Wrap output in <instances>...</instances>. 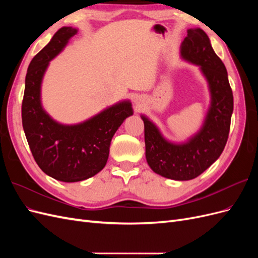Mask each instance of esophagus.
<instances>
[{"label":"esophagus","mask_w":258,"mask_h":258,"mask_svg":"<svg viewBox=\"0 0 258 258\" xmlns=\"http://www.w3.org/2000/svg\"><path fill=\"white\" fill-rule=\"evenodd\" d=\"M138 103H139V102H138V100H137V104H138Z\"/></svg>","instance_id":"obj_1"}]
</instances>
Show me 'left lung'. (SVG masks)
<instances>
[{
    "mask_svg": "<svg viewBox=\"0 0 258 258\" xmlns=\"http://www.w3.org/2000/svg\"><path fill=\"white\" fill-rule=\"evenodd\" d=\"M181 57L198 66L208 82L211 103L200 130L186 142L174 143L161 135L156 124L144 121L145 156L148 166L163 177L188 181L200 175L217 160L227 143L233 111V97L227 70L217 57L204 30H187Z\"/></svg>",
    "mask_w": 258,
    "mask_h": 258,
    "instance_id": "left-lung-1",
    "label": "left lung"
}]
</instances>
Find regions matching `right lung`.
I'll use <instances>...</instances> for the list:
<instances>
[{
    "label": "right lung",
    "instance_id": "right-lung-1",
    "mask_svg": "<svg viewBox=\"0 0 258 258\" xmlns=\"http://www.w3.org/2000/svg\"><path fill=\"white\" fill-rule=\"evenodd\" d=\"M76 28L62 27L30 62L26 75L21 116L28 144L44 173L61 182L87 179L102 170L115 132L134 114L129 100L106 107L75 124L52 119L42 105L41 87L49 62L63 50Z\"/></svg>",
    "mask_w": 258,
    "mask_h": 258
}]
</instances>
